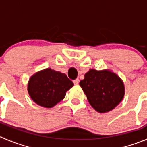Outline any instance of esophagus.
<instances>
[{
	"label": "esophagus",
	"mask_w": 147,
	"mask_h": 147,
	"mask_svg": "<svg viewBox=\"0 0 147 147\" xmlns=\"http://www.w3.org/2000/svg\"><path fill=\"white\" fill-rule=\"evenodd\" d=\"M79 79H75V80H74V84L75 85H78L79 84Z\"/></svg>",
	"instance_id": "esophagus-1"
}]
</instances>
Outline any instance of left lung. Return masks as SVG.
Wrapping results in <instances>:
<instances>
[{"mask_svg":"<svg viewBox=\"0 0 147 147\" xmlns=\"http://www.w3.org/2000/svg\"><path fill=\"white\" fill-rule=\"evenodd\" d=\"M89 104L100 113L111 111L123 100L125 86L122 79L109 69H90L80 81Z\"/></svg>","mask_w":147,"mask_h":147,"instance_id":"8db88e82","label":"left lung"}]
</instances>
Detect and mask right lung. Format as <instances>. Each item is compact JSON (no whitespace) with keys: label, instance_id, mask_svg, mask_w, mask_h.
<instances>
[{"label":"right lung","instance_id":"1","mask_svg":"<svg viewBox=\"0 0 147 147\" xmlns=\"http://www.w3.org/2000/svg\"><path fill=\"white\" fill-rule=\"evenodd\" d=\"M74 86L65 74L50 68L38 71L31 76L27 91L31 99L41 107L50 108L65 97Z\"/></svg>","mask_w":147,"mask_h":147}]
</instances>
